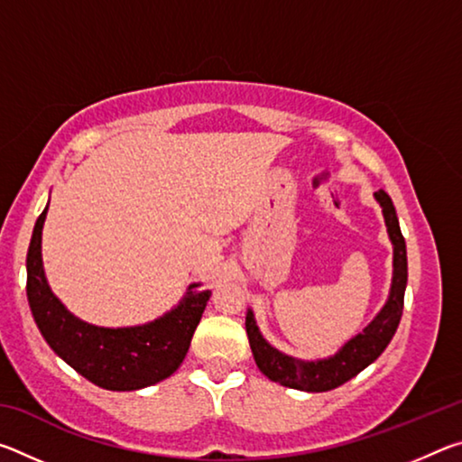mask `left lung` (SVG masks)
I'll use <instances>...</instances> for the list:
<instances>
[{
	"label": "left lung",
	"instance_id": "obj_1",
	"mask_svg": "<svg viewBox=\"0 0 462 462\" xmlns=\"http://www.w3.org/2000/svg\"><path fill=\"white\" fill-rule=\"evenodd\" d=\"M374 199L381 206L389 240L393 245V277H391V289L385 306L363 328V332L344 342L338 353L328 358H318V361H301V358L289 356L275 346H271L263 338L259 326H256L253 310H248L246 334L250 350H253L254 363L264 377L283 387L308 391V393H322V391L336 389L342 383L356 377L363 369L377 361L391 338H393L402 319L405 285H408V253H405V240L402 236L393 201L383 189L374 193Z\"/></svg>",
	"mask_w": 462,
	"mask_h": 462
}]
</instances>
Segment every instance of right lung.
<instances>
[{
	"label": "right lung",
	"mask_w": 462,
	"mask_h": 462,
	"mask_svg": "<svg viewBox=\"0 0 462 462\" xmlns=\"http://www.w3.org/2000/svg\"><path fill=\"white\" fill-rule=\"evenodd\" d=\"M46 212L38 216L26 256V295L38 330L62 361L109 391H136L173 374L189 350L209 289L187 287L183 300L152 322L104 328L83 322L65 308L46 281L42 267V228Z\"/></svg>",
	"instance_id": "1"
}]
</instances>
